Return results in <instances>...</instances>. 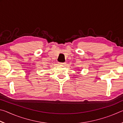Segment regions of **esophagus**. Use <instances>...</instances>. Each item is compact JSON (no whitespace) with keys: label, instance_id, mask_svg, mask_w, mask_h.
Listing matches in <instances>:
<instances>
[{"label":"esophagus","instance_id":"esophagus-1","mask_svg":"<svg viewBox=\"0 0 123 123\" xmlns=\"http://www.w3.org/2000/svg\"><path fill=\"white\" fill-rule=\"evenodd\" d=\"M65 63L64 62H59V64H61V65H64Z\"/></svg>","mask_w":123,"mask_h":123}]
</instances>
